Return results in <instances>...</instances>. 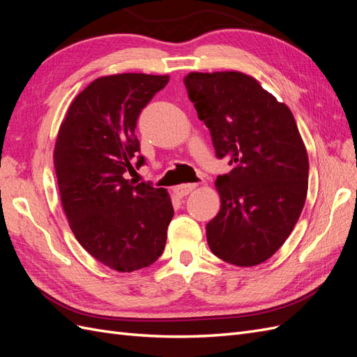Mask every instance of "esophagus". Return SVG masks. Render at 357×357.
Instances as JSON below:
<instances>
[{"mask_svg": "<svg viewBox=\"0 0 357 357\" xmlns=\"http://www.w3.org/2000/svg\"><path fill=\"white\" fill-rule=\"evenodd\" d=\"M195 188H197L195 183H183V185H178L174 190L178 197H186Z\"/></svg>", "mask_w": 357, "mask_h": 357, "instance_id": "34e87169", "label": "esophagus"}]
</instances>
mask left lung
I'll return each mask as SVG.
<instances>
[{"label":"left lung","mask_w":357,"mask_h":357,"mask_svg":"<svg viewBox=\"0 0 357 357\" xmlns=\"http://www.w3.org/2000/svg\"><path fill=\"white\" fill-rule=\"evenodd\" d=\"M185 84L215 156L234 165L215 180L220 211L207 223L208 245L228 264H262L294 231L307 198L308 155L295 117L240 71L189 73Z\"/></svg>","instance_id":"obj_1"}]
</instances>
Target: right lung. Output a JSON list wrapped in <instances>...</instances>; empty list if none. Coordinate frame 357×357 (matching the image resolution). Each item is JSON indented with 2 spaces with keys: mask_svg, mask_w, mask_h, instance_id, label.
Returning <instances> with one entry per match:
<instances>
[{
  "mask_svg": "<svg viewBox=\"0 0 357 357\" xmlns=\"http://www.w3.org/2000/svg\"><path fill=\"white\" fill-rule=\"evenodd\" d=\"M169 75L125 73L93 80L70 104L53 152L62 208L96 261L132 273L158 261L174 215L168 192L125 178L144 165L135 135L142 110Z\"/></svg>",
  "mask_w": 357,
  "mask_h": 357,
  "instance_id": "1",
  "label": "right lung"
}]
</instances>
